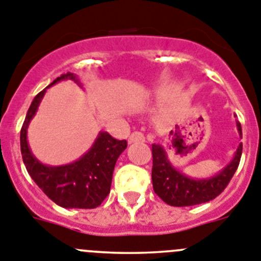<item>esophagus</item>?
<instances>
[{
	"mask_svg": "<svg viewBox=\"0 0 261 261\" xmlns=\"http://www.w3.org/2000/svg\"><path fill=\"white\" fill-rule=\"evenodd\" d=\"M144 141H145V136L142 135L141 132H133L128 138L129 144H133V142H144Z\"/></svg>",
	"mask_w": 261,
	"mask_h": 261,
	"instance_id": "obj_1",
	"label": "esophagus"
}]
</instances>
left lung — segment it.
<instances>
[{"instance_id": "1", "label": "left lung", "mask_w": 261, "mask_h": 261, "mask_svg": "<svg viewBox=\"0 0 261 261\" xmlns=\"http://www.w3.org/2000/svg\"><path fill=\"white\" fill-rule=\"evenodd\" d=\"M237 128L239 135H242L241 123H237ZM151 180L154 192L171 206H191L211 201L223 192L241 162L242 144L235 151L231 162L220 171V174L209 179H193L177 171L161 145L154 144L151 146Z\"/></svg>"}]
</instances>
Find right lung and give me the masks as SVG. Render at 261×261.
I'll return each instance as SVG.
<instances>
[{
  "label": "right lung",
  "mask_w": 261,
  "mask_h": 261,
  "mask_svg": "<svg viewBox=\"0 0 261 261\" xmlns=\"http://www.w3.org/2000/svg\"><path fill=\"white\" fill-rule=\"evenodd\" d=\"M62 80H71L81 85L77 75L68 71L49 86ZM44 94L45 89L34 98L20 129V151L27 172L39 188L62 208H96L110 193L115 165L128 144L125 140L120 141L107 132H100L91 149L75 162L64 166L43 165L30 150L27 128Z\"/></svg>",
  "instance_id": "1"
}]
</instances>
